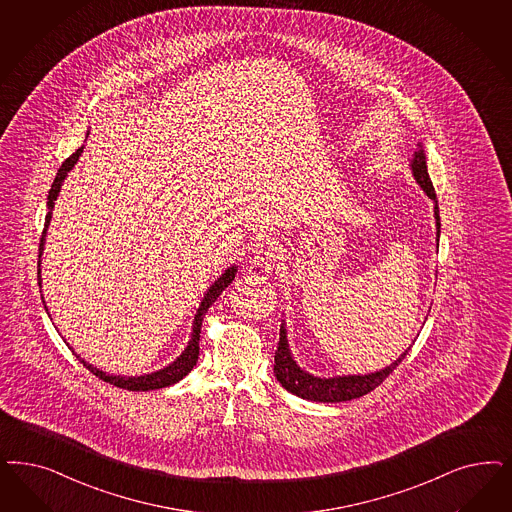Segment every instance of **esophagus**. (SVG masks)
<instances>
[{
	"label": "esophagus",
	"mask_w": 512,
	"mask_h": 512,
	"mask_svg": "<svg viewBox=\"0 0 512 512\" xmlns=\"http://www.w3.org/2000/svg\"><path fill=\"white\" fill-rule=\"evenodd\" d=\"M276 255H278V247L274 242L266 240L261 244H255L253 253H251V265L257 266V268H265L270 261L276 259Z\"/></svg>",
	"instance_id": "1"
}]
</instances>
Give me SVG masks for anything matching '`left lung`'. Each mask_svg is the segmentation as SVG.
Segmentation results:
<instances>
[{
  "mask_svg": "<svg viewBox=\"0 0 512 512\" xmlns=\"http://www.w3.org/2000/svg\"><path fill=\"white\" fill-rule=\"evenodd\" d=\"M414 179L422 187L423 193L427 194L435 202V219H437V242H439V232H441V215H439V204H437V194L433 189V183L427 174V164H425V153L422 145H418L412 162H410ZM410 350V348H408ZM408 350L399 355L389 367L382 371L371 372V374H348V376H335V378H318L312 376L310 372L302 371L299 365L295 363L289 344H287V331L285 323L280 327V342L278 350L274 355V372L278 382L283 388L291 391L293 395L316 401V403H342V401H352L357 397H363L371 393L372 389L378 388L391 372L399 367V363L405 359Z\"/></svg>",
  "mask_w": 512,
  "mask_h": 512,
  "instance_id": "1",
  "label": "left lung"
}]
</instances>
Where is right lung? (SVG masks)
Returning <instances> with one entry per match:
<instances>
[{"mask_svg": "<svg viewBox=\"0 0 512 512\" xmlns=\"http://www.w3.org/2000/svg\"><path fill=\"white\" fill-rule=\"evenodd\" d=\"M81 153H83V147H79L71 157H68V159L62 162V166L58 168V174L54 177L49 196H47L45 229H43L41 240H39V261H37V280H39V285H41V255H43L47 229H49V223H51V217H53L54 200H56V196L60 193V187H62L66 176H68V172L77 164ZM234 276H236V266H230V268L225 270V274H221V276L215 280L212 287L206 291L204 299H202L198 310H196V316H194L193 321V335H191V340H189L187 348L183 350V353L177 357L174 363H170L168 367H164V369H160V371L151 372V374H143V376H115V374H106V372L92 367L85 359H81L77 353L73 352V348H71L70 344H68V346H70L71 352L79 357V361L83 363V367H87L92 374H96V376H98L100 380H104V382H109L111 386L130 389V391H149V389L168 388V386L176 384L183 376H187L189 372L193 371V367L196 365V361H198V352H200V329H202V319L206 316L208 308L217 300V297L232 283ZM41 299H43V297H41ZM43 304H45V300H43ZM45 310H47V306H45Z\"/></svg>", "mask_w": 512, "mask_h": 512, "instance_id": "obj_1", "label": "right lung"}]
</instances>
